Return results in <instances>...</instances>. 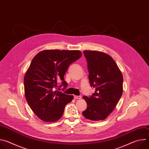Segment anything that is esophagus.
Returning <instances> with one entry per match:
<instances>
[{"label":"esophagus","mask_w":149,"mask_h":149,"mask_svg":"<svg viewBox=\"0 0 149 149\" xmlns=\"http://www.w3.org/2000/svg\"><path fill=\"white\" fill-rule=\"evenodd\" d=\"M81 96H80V95H78V96H77V95H74V99H75V100L81 99Z\"/></svg>","instance_id":"1"}]
</instances>
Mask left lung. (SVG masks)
Returning <instances> with one entry per match:
<instances>
[{
    "mask_svg": "<svg viewBox=\"0 0 149 149\" xmlns=\"http://www.w3.org/2000/svg\"><path fill=\"white\" fill-rule=\"evenodd\" d=\"M92 95L83 96L87 107L83 116L92 121L103 120L113 111L123 94V75L114 60L105 53L84 51Z\"/></svg>",
    "mask_w": 149,
    "mask_h": 149,
    "instance_id": "1",
    "label": "left lung"
}]
</instances>
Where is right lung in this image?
<instances>
[{
	"label": "right lung",
	"mask_w": 149,
	"mask_h": 149,
	"mask_svg": "<svg viewBox=\"0 0 149 149\" xmlns=\"http://www.w3.org/2000/svg\"><path fill=\"white\" fill-rule=\"evenodd\" d=\"M81 56L79 51L55 49L42 51L33 58L24 77L25 94L30 108L42 121L58 120L65 105L73 100V95L55 90L62 86L63 91L67 88L63 77Z\"/></svg>",
	"instance_id": "right-lung-1"
}]
</instances>
